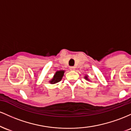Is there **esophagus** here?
<instances>
[{
	"label": "esophagus",
	"instance_id": "34e87169",
	"mask_svg": "<svg viewBox=\"0 0 131 131\" xmlns=\"http://www.w3.org/2000/svg\"><path fill=\"white\" fill-rule=\"evenodd\" d=\"M70 70L74 71V70H75V67H71L70 68Z\"/></svg>",
	"mask_w": 131,
	"mask_h": 131
}]
</instances>
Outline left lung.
I'll use <instances>...</instances> for the list:
<instances>
[{
	"label": "left lung",
	"instance_id": "obj_1",
	"mask_svg": "<svg viewBox=\"0 0 131 131\" xmlns=\"http://www.w3.org/2000/svg\"><path fill=\"white\" fill-rule=\"evenodd\" d=\"M84 78L85 79H86V80H88V81H89V79H88V76H85V77H84Z\"/></svg>",
	"mask_w": 131,
	"mask_h": 131
}]
</instances>
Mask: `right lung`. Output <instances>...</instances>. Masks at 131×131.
<instances>
[{
  "label": "right lung",
  "mask_w": 131,
  "mask_h": 131,
  "mask_svg": "<svg viewBox=\"0 0 131 131\" xmlns=\"http://www.w3.org/2000/svg\"><path fill=\"white\" fill-rule=\"evenodd\" d=\"M64 73V70H60L57 71L56 73H55V74H54L53 78L51 79L49 82H50V84H55L60 82V81L61 80V79H62Z\"/></svg>",
  "instance_id": "add662e5"
}]
</instances>
